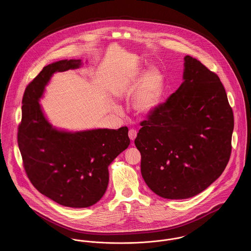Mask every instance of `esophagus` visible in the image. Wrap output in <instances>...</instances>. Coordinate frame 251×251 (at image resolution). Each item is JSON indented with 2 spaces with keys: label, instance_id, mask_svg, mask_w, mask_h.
Instances as JSON below:
<instances>
[{
  "label": "esophagus",
  "instance_id": "esophagus-1",
  "mask_svg": "<svg viewBox=\"0 0 251 251\" xmlns=\"http://www.w3.org/2000/svg\"><path fill=\"white\" fill-rule=\"evenodd\" d=\"M136 135H137V131H136V130L131 129V130L129 131V137H130V139H131V141H133V140L136 138Z\"/></svg>",
  "mask_w": 251,
  "mask_h": 251
}]
</instances>
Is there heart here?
<instances>
[{"label": "heart", "mask_w": 251, "mask_h": 251, "mask_svg": "<svg viewBox=\"0 0 251 251\" xmlns=\"http://www.w3.org/2000/svg\"><path fill=\"white\" fill-rule=\"evenodd\" d=\"M165 78L160 69L151 67L142 75V70H136L122 77L113 89L114 95L124 97L130 95L136 89L132 97L131 106L139 115L151 114L158 105L164 90Z\"/></svg>", "instance_id": "b5f03b06"}]
</instances>
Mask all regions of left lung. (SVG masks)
Instances as JSON below:
<instances>
[{
  "label": "left lung",
  "instance_id": "left-lung-1",
  "mask_svg": "<svg viewBox=\"0 0 251 251\" xmlns=\"http://www.w3.org/2000/svg\"><path fill=\"white\" fill-rule=\"evenodd\" d=\"M183 66V82L140 123L134 140L145 182L168 200L192 198L220 177L234 127L218 76L189 55Z\"/></svg>",
  "mask_w": 251,
  "mask_h": 251
}]
</instances>
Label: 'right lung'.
<instances>
[{"mask_svg":"<svg viewBox=\"0 0 251 251\" xmlns=\"http://www.w3.org/2000/svg\"><path fill=\"white\" fill-rule=\"evenodd\" d=\"M81 59L60 60L44 67L27 85L18 144L24 169L42 195L60 205L87 208L106 191L108 167L129 145L128 128L70 131L53 127L39 103L55 72L81 68Z\"/></svg>","mask_w":251,"mask_h":251,"instance_id":"obj_1","label":"right lung"}]
</instances>
